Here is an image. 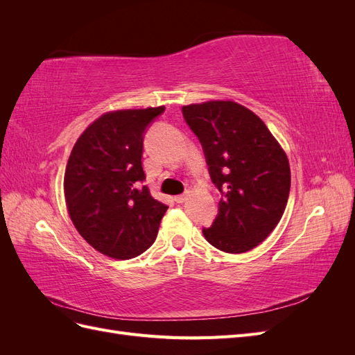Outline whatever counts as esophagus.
<instances>
[{"label":"esophagus","mask_w":355,"mask_h":355,"mask_svg":"<svg viewBox=\"0 0 355 355\" xmlns=\"http://www.w3.org/2000/svg\"><path fill=\"white\" fill-rule=\"evenodd\" d=\"M188 197H189V192H185V194L176 196V197H175V201H176V202H185V201L188 200Z\"/></svg>","instance_id":"obj_1"}]
</instances>
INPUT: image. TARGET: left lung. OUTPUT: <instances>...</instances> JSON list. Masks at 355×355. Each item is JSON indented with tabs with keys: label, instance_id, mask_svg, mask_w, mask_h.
<instances>
[{
	"label": "left lung",
	"instance_id": "left-lung-1",
	"mask_svg": "<svg viewBox=\"0 0 355 355\" xmlns=\"http://www.w3.org/2000/svg\"><path fill=\"white\" fill-rule=\"evenodd\" d=\"M204 149L211 182L222 194L206 240L227 253L259 245L280 222L290 192V166L265 123L232 101L182 108Z\"/></svg>",
	"mask_w": 355,
	"mask_h": 355
}]
</instances>
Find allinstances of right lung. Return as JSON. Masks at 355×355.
<instances>
[{
    "instance_id": "1",
    "label": "right lung",
    "mask_w": 355,
    "mask_h": 355,
    "mask_svg": "<svg viewBox=\"0 0 355 355\" xmlns=\"http://www.w3.org/2000/svg\"><path fill=\"white\" fill-rule=\"evenodd\" d=\"M164 106L102 114L75 142L63 178L67 209L81 237L112 259L153 245L167 206L149 194L144 132Z\"/></svg>"
}]
</instances>
